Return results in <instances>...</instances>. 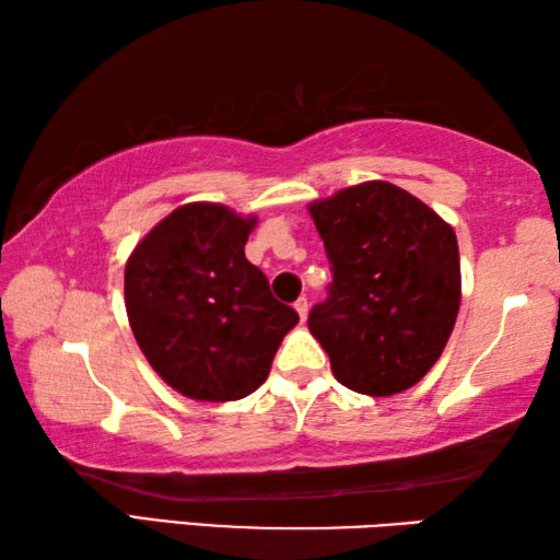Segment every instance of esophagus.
<instances>
[{
    "label": "esophagus",
    "mask_w": 560,
    "mask_h": 560,
    "mask_svg": "<svg viewBox=\"0 0 560 560\" xmlns=\"http://www.w3.org/2000/svg\"><path fill=\"white\" fill-rule=\"evenodd\" d=\"M293 308H296V314H299L301 320H306V316H308V301L306 299H299L296 303H293Z\"/></svg>",
    "instance_id": "1"
}]
</instances>
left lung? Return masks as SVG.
<instances>
[{"label": "left lung", "instance_id": "8db88e82", "mask_svg": "<svg viewBox=\"0 0 560 560\" xmlns=\"http://www.w3.org/2000/svg\"><path fill=\"white\" fill-rule=\"evenodd\" d=\"M334 283L308 316L340 385L387 397L420 383L462 301L452 226L407 189L371 179L308 205Z\"/></svg>", "mask_w": 560, "mask_h": 560}]
</instances>
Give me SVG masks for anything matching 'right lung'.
Wrapping results in <instances>:
<instances>
[{
    "mask_svg": "<svg viewBox=\"0 0 560 560\" xmlns=\"http://www.w3.org/2000/svg\"><path fill=\"white\" fill-rule=\"evenodd\" d=\"M257 217L189 202L158 222L126 261V311L140 350L189 400H242L267 381L299 314L244 257Z\"/></svg>",
    "mask_w": 560,
    "mask_h": 560,
    "instance_id": "add662e5",
    "label": "right lung"
}]
</instances>
